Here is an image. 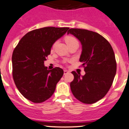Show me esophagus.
<instances>
[{"label":"esophagus","instance_id":"1","mask_svg":"<svg viewBox=\"0 0 129 129\" xmlns=\"http://www.w3.org/2000/svg\"><path fill=\"white\" fill-rule=\"evenodd\" d=\"M63 72H64V73H63L64 74H67V73H69V71H68L67 70H64V71H63Z\"/></svg>","mask_w":129,"mask_h":129}]
</instances>
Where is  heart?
Returning <instances> with one entry per match:
<instances>
[{
  "label": "heart",
  "mask_w": 129,
  "mask_h": 129,
  "mask_svg": "<svg viewBox=\"0 0 129 129\" xmlns=\"http://www.w3.org/2000/svg\"><path fill=\"white\" fill-rule=\"evenodd\" d=\"M66 43H67V46L70 45V44H74V43H78L75 37H73V36H67V37H66ZM55 44H56V43H55L53 44V48H54V47H55Z\"/></svg>",
  "instance_id": "b5f03b06"
}]
</instances>
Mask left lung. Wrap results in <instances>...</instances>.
<instances>
[{"label": "left lung", "instance_id": "obj_1", "mask_svg": "<svg viewBox=\"0 0 129 129\" xmlns=\"http://www.w3.org/2000/svg\"><path fill=\"white\" fill-rule=\"evenodd\" d=\"M80 41L82 51L79 61L85 74L72 72L74 80L70 86L74 97L85 104H93L103 99L111 86L116 73V62L111 46L97 32L71 28L67 34Z\"/></svg>", "mask_w": 129, "mask_h": 129}]
</instances>
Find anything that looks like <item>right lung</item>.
Wrapping results in <instances>:
<instances>
[{
    "label": "right lung",
    "mask_w": 129,
    "mask_h": 129,
    "mask_svg": "<svg viewBox=\"0 0 129 129\" xmlns=\"http://www.w3.org/2000/svg\"><path fill=\"white\" fill-rule=\"evenodd\" d=\"M69 28L48 26L34 30L21 38L13 51L14 83L22 95L32 103H43L50 98L63 76L62 69L48 70L44 63L53 44Z\"/></svg>",
    "instance_id": "obj_1"
}]
</instances>
